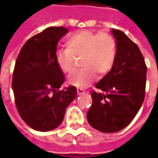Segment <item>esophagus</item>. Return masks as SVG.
<instances>
[{
  "label": "esophagus",
  "instance_id": "1",
  "mask_svg": "<svg viewBox=\"0 0 158 158\" xmlns=\"http://www.w3.org/2000/svg\"><path fill=\"white\" fill-rule=\"evenodd\" d=\"M77 92H78V95H83V94H85V90L83 89H80V88H78Z\"/></svg>",
  "mask_w": 158,
  "mask_h": 158
}]
</instances>
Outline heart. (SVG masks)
I'll list each match as a JSON object with an SVG mask.
<instances>
[{
  "mask_svg": "<svg viewBox=\"0 0 158 158\" xmlns=\"http://www.w3.org/2000/svg\"><path fill=\"white\" fill-rule=\"evenodd\" d=\"M66 45L67 49L56 52V62L62 72L71 73L75 58L82 56L83 69L69 77V84L78 88L88 87L96 79V72L100 75L107 73L116 58V42L106 33L79 31L69 36Z\"/></svg>",
  "mask_w": 158,
  "mask_h": 158,
  "instance_id": "heart-1",
  "label": "heart"
}]
</instances>
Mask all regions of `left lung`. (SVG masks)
Instances as JSON below:
<instances>
[{"label": "left lung", "mask_w": 158, "mask_h": 158, "mask_svg": "<svg viewBox=\"0 0 158 158\" xmlns=\"http://www.w3.org/2000/svg\"><path fill=\"white\" fill-rule=\"evenodd\" d=\"M116 58L112 69L96 85L87 113L91 127L103 133L124 129L139 112L145 98L146 66L139 47L124 33L112 29Z\"/></svg>", "instance_id": "obj_1"}]
</instances>
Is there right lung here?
Returning a JSON list of instances; mask_svg holds the SVG:
<instances>
[{"instance_id": "right-lung-1", "label": "right lung", "mask_w": 158, "mask_h": 158, "mask_svg": "<svg viewBox=\"0 0 158 158\" xmlns=\"http://www.w3.org/2000/svg\"><path fill=\"white\" fill-rule=\"evenodd\" d=\"M68 32L64 27L45 29L26 41L16 61L12 83L16 106L23 120L37 131L57 128L77 95L73 85L59 89L65 77L56 52Z\"/></svg>"}]
</instances>
